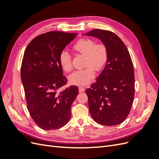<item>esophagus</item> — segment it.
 <instances>
[{"mask_svg":"<svg viewBox=\"0 0 159 159\" xmlns=\"http://www.w3.org/2000/svg\"><path fill=\"white\" fill-rule=\"evenodd\" d=\"M79 91L80 92H83V91H85V88L84 87H79Z\"/></svg>","mask_w":159,"mask_h":159,"instance_id":"esophagus-1","label":"esophagus"}]
</instances>
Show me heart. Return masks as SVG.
<instances>
[{
  "label": "heart",
  "instance_id": "b5f03b06",
  "mask_svg": "<svg viewBox=\"0 0 159 159\" xmlns=\"http://www.w3.org/2000/svg\"><path fill=\"white\" fill-rule=\"evenodd\" d=\"M72 49L84 55V69L74 71L69 77L70 83L78 86L89 84L94 78L95 72L102 70L108 60V49L103 43H95L89 38H80L72 46ZM59 63L64 71L68 72L72 68L71 57L68 52H61L59 56Z\"/></svg>",
  "mask_w": 159,
  "mask_h": 159
}]
</instances>
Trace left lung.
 Here are the masks:
<instances>
[{"label":"left lung","mask_w":159,"mask_h":159,"mask_svg":"<svg viewBox=\"0 0 159 159\" xmlns=\"http://www.w3.org/2000/svg\"><path fill=\"white\" fill-rule=\"evenodd\" d=\"M88 36L98 38L107 46L108 60L97 81L85 90L89 113L97 123L113 126L125 121L134 95L133 61L125 44L115 33L94 29Z\"/></svg>","instance_id":"8db88e82"}]
</instances>
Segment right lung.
Returning a JSON list of instances; mask_svg holds the SVG:
<instances>
[{"instance_id":"add662e5","label":"right lung","mask_w":159,"mask_h":159,"mask_svg":"<svg viewBox=\"0 0 159 159\" xmlns=\"http://www.w3.org/2000/svg\"><path fill=\"white\" fill-rule=\"evenodd\" d=\"M77 33L51 31L28 44L21 65V80L27 109L42 129H60L68 123L71 106L78 95L77 86L59 89L67 84L59 56Z\"/></svg>"}]
</instances>
